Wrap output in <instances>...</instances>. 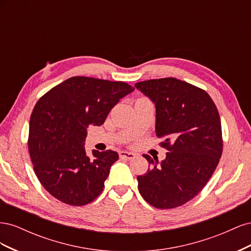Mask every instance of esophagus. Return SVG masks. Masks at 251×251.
<instances>
[{"label":"esophagus","instance_id":"34e87169","mask_svg":"<svg viewBox=\"0 0 251 251\" xmlns=\"http://www.w3.org/2000/svg\"><path fill=\"white\" fill-rule=\"evenodd\" d=\"M119 157L121 159H127V160H132V159H134L136 157V155L134 153H130V151H120L119 153Z\"/></svg>","mask_w":251,"mask_h":251}]
</instances>
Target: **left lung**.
Segmentation results:
<instances>
[{
  "mask_svg": "<svg viewBox=\"0 0 251 251\" xmlns=\"http://www.w3.org/2000/svg\"><path fill=\"white\" fill-rule=\"evenodd\" d=\"M135 87L154 101L156 135L168 150L158 163L138 176V189L151 206L176 208L198 195L214 174L223 151L221 120L205 90L174 77L150 79Z\"/></svg>",
  "mask_w": 251,
  "mask_h": 251,
  "instance_id": "8db88e82",
  "label": "left lung"
}]
</instances>
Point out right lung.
<instances>
[{"mask_svg":"<svg viewBox=\"0 0 251 251\" xmlns=\"http://www.w3.org/2000/svg\"><path fill=\"white\" fill-rule=\"evenodd\" d=\"M134 91L124 81L74 76L53 87L30 116L28 150L44 188L72 206L94 201L104 188L111 165L118 160L108 150L87 155L90 126H101L119 100Z\"/></svg>","mask_w":251,"mask_h":251,"instance_id":"obj_1","label":"right lung"}]
</instances>
